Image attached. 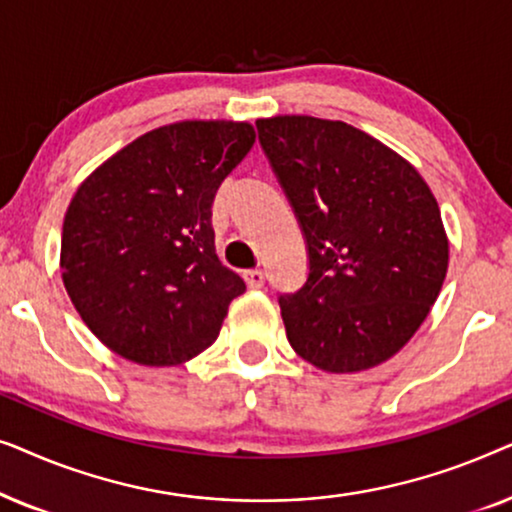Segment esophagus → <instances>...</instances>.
Instances as JSON below:
<instances>
[{
  "instance_id": "1",
  "label": "esophagus",
  "mask_w": 512,
  "mask_h": 512,
  "mask_svg": "<svg viewBox=\"0 0 512 512\" xmlns=\"http://www.w3.org/2000/svg\"><path fill=\"white\" fill-rule=\"evenodd\" d=\"M244 279H247V284L251 286V289H261V286L265 284V272L261 268H251L244 272Z\"/></svg>"
}]
</instances>
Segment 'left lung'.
Segmentation results:
<instances>
[{
  "instance_id": "left-lung-1",
  "label": "left lung",
  "mask_w": 512,
  "mask_h": 512,
  "mask_svg": "<svg viewBox=\"0 0 512 512\" xmlns=\"http://www.w3.org/2000/svg\"><path fill=\"white\" fill-rule=\"evenodd\" d=\"M256 130L310 261L305 284L279 296L291 347L328 373L387 361L443 286L436 198L398 153L342 121L277 116Z\"/></svg>"
}]
</instances>
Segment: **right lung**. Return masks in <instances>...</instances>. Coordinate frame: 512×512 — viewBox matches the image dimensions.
Listing matches in <instances>:
<instances>
[{"instance_id":"1","label":"right lung","mask_w":512,"mask_h":512,"mask_svg":"<svg viewBox=\"0 0 512 512\" xmlns=\"http://www.w3.org/2000/svg\"><path fill=\"white\" fill-rule=\"evenodd\" d=\"M254 142L249 123L165 125L79 186L62 226V282L111 352L177 366L216 340L247 284L216 256L212 205Z\"/></svg>"}]
</instances>
